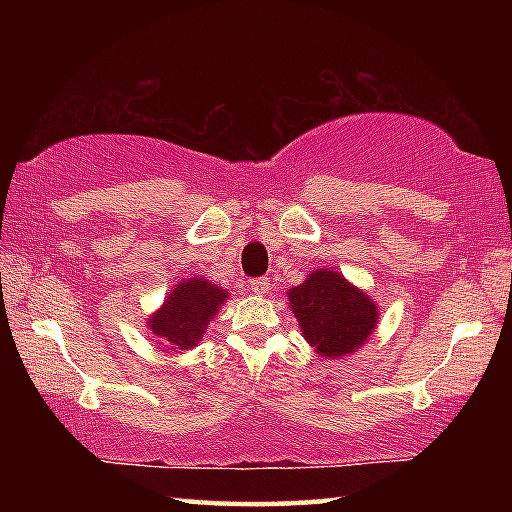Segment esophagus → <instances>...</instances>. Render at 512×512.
I'll use <instances>...</instances> for the list:
<instances>
[{
  "instance_id": "obj_1",
  "label": "esophagus",
  "mask_w": 512,
  "mask_h": 512,
  "mask_svg": "<svg viewBox=\"0 0 512 512\" xmlns=\"http://www.w3.org/2000/svg\"><path fill=\"white\" fill-rule=\"evenodd\" d=\"M268 289H271V280H268V277H259V280L250 282V291H253L255 296H266Z\"/></svg>"
}]
</instances>
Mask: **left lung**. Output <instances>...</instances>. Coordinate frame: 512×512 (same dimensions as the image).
Wrapping results in <instances>:
<instances>
[{
  "label": "left lung",
  "instance_id": "left-lung-1",
  "mask_svg": "<svg viewBox=\"0 0 512 512\" xmlns=\"http://www.w3.org/2000/svg\"><path fill=\"white\" fill-rule=\"evenodd\" d=\"M287 296L302 336L323 359L350 357L377 329V302L332 268H314Z\"/></svg>",
  "mask_w": 512,
  "mask_h": 512
}]
</instances>
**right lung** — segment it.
Returning <instances> with one entry per match:
<instances>
[{
    "label": "right lung",
    "mask_w": 512,
    "mask_h": 512,
    "mask_svg": "<svg viewBox=\"0 0 512 512\" xmlns=\"http://www.w3.org/2000/svg\"><path fill=\"white\" fill-rule=\"evenodd\" d=\"M225 300H228V291L219 284H212L198 275L185 277L146 318V329H151L162 350H194Z\"/></svg>",
    "instance_id": "obj_1"
}]
</instances>
